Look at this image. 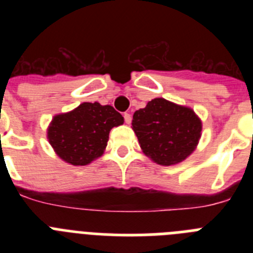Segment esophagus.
I'll return each mask as SVG.
<instances>
[{
	"instance_id": "34e87169",
	"label": "esophagus",
	"mask_w": 253,
	"mask_h": 253,
	"mask_svg": "<svg viewBox=\"0 0 253 253\" xmlns=\"http://www.w3.org/2000/svg\"><path fill=\"white\" fill-rule=\"evenodd\" d=\"M124 122L126 123V124H130L131 123V115L129 113H125L124 114Z\"/></svg>"
}]
</instances>
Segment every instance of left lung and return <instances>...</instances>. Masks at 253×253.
Returning <instances> with one entry per match:
<instances>
[{
  "label": "left lung",
  "instance_id": "8db88e82",
  "mask_svg": "<svg viewBox=\"0 0 253 253\" xmlns=\"http://www.w3.org/2000/svg\"><path fill=\"white\" fill-rule=\"evenodd\" d=\"M131 125L143 152L163 166L193 153L202 131V122L191 109L165 99L152 100L135 111Z\"/></svg>",
  "mask_w": 253,
  "mask_h": 253
}]
</instances>
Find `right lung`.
I'll return each instance as SVG.
<instances>
[{
    "mask_svg": "<svg viewBox=\"0 0 253 253\" xmlns=\"http://www.w3.org/2000/svg\"><path fill=\"white\" fill-rule=\"evenodd\" d=\"M123 123L124 118L110 105L84 102L71 113L54 116L48 139L62 160L84 166L104 153L111 128Z\"/></svg>",
    "mask_w": 253,
    "mask_h": 253,
    "instance_id": "1",
    "label": "right lung"
}]
</instances>
